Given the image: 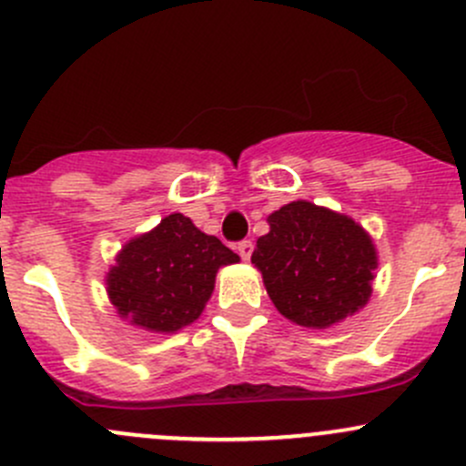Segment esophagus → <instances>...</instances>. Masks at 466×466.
Listing matches in <instances>:
<instances>
[{
  "label": "esophagus",
  "mask_w": 466,
  "mask_h": 466,
  "mask_svg": "<svg viewBox=\"0 0 466 466\" xmlns=\"http://www.w3.org/2000/svg\"><path fill=\"white\" fill-rule=\"evenodd\" d=\"M237 250H238V255L243 257V259H250L252 250H255V246H252L250 238H243V241L237 243Z\"/></svg>",
  "instance_id": "obj_1"
}]
</instances>
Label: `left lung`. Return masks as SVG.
Masks as SVG:
<instances>
[{
	"label": "left lung",
	"mask_w": 466,
	"mask_h": 466,
	"mask_svg": "<svg viewBox=\"0 0 466 466\" xmlns=\"http://www.w3.org/2000/svg\"><path fill=\"white\" fill-rule=\"evenodd\" d=\"M268 223L252 263L281 316L324 329L368 304L377 252L360 225L307 200L284 205Z\"/></svg>",
	"instance_id": "obj_1"
}]
</instances>
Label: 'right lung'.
Listing matches in <instances>:
<instances>
[{
  "label": "right lung",
  "instance_id": "1",
  "mask_svg": "<svg viewBox=\"0 0 466 466\" xmlns=\"http://www.w3.org/2000/svg\"><path fill=\"white\" fill-rule=\"evenodd\" d=\"M238 257L187 216L171 214L121 250L107 275V293L119 316L150 331L171 333L203 313L216 270Z\"/></svg>",
  "mask_w": 466,
  "mask_h": 466
}]
</instances>
